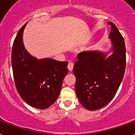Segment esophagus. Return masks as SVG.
Listing matches in <instances>:
<instances>
[{
    "mask_svg": "<svg viewBox=\"0 0 135 135\" xmlns=\"http://www.w3.org/2000/svg\"><path fill=\"white\" fill-rule=\"evenodd\" d=\"M73 66H74V64L73 62H69L68 65V68L70 71H72L73 69Z\"/></svg>",
    "mask_w": 135,
    "mask_h": 135,
    "instance_id": "1",
    "label": "esophagus"
}]
</instances>
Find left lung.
Wrapping results in <instances>:
<instances>
[{
    "label": "left lung",
    "mask_w": 135,
    "mask_h": 135,
    "mask_svg": "<svg viewBox=\"0 0 135 135\" xmlns=\"http://www.w3.org/2000/svg\"><path fill=\"white\" fill-rule=\"evenodd\" d=\"M110 35L113 53L97 51H83L77 55L73 73L76 77L75 91L85 108L96 110L104 107L116 94L124 77L126 65L125 41L113 22Z\"/></svg>",
    "instance_id": "8db88e82"
}]
</instances>
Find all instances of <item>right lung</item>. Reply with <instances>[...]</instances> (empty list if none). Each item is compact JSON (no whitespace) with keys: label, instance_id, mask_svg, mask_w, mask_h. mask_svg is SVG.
Segmentation results:
<instances>
[{"label":"right lung","instance_id":"obj_1","mask_svg":"<svg viewBox=\"0 0 135 135\" xmlns=\"http://www.w3.org/2000/svg\"><path fill=\"white\" fill-rule=\"evenodd\" d=\"M27 22L19 30L12 49V67L17 90L32 107L46 109L60 94L62 80L68 73V62L52 58L37 59L23 44L22 34Z\"/></svg>","mask_w":135,"mask_h":135}]
</instances>
